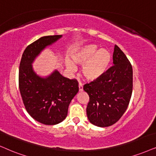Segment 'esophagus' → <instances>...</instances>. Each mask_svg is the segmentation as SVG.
<instances>
[{
    "label": "esophagus",
    "mask_w": 156,
    "mask_h": 156,
    "mask_svg": "<svg viewBox=\"0 0 156 156\" xmlns=\"http://www.w3.org/2000/svg\"><path fill=\"white\" fill-rule=\"evenodd\" d=\"M78 88H79L80 92H82L83 90V85L81 83H79V84H78Z\"/></svg>",
    "instance_id": "obj_1"
}]
</instances>
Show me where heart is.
<instances>
[{
  "label": "heart",
  "mask_w": 156,
  "mask_h": 156,
  "mask_svg": "<svg viewBox=\"0 0 156 156\" xmlns=\"http://www.w3.org/2000/svg\"><path fill=\"white\" fill-rule=\"evenodd\" d=\"M75 64L83 66V76L88 80L94 81L105 73L112 61V55L106 49L98 50L94 44H88L79 47L72 55ZM66 67L70 71L76 70V66L70 60L66 61Z\"/></svg>",
  "instance_id": "obj_1"
}]
</instances>
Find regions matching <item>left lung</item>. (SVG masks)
Listing matches in <instances>:
<instances>
[{
  "label": "left lung",
  "mask_w": 156,
  "mask_h": 156,
  "mask_svg": "<svg viewBox=\"0 0 156 156\" xmlns=\"http://www.w3.org/2000/svg\"><path fill=\"white\" fill-rule=\"evenodd\" d=\"M113 64L101 78L83 86L89 96L88 119L100 127L114 125L122 117L133 92V68L117 45L114 46Z\"/></svg>",
  "instance_id": "left-lung-1"
}]
</instances>
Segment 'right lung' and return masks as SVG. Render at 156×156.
<instances>
[{
    "mask_svg": "<svg viewBox=\"0 0 156 156\" xmlns=\"http://www.w3.org/2000/svg\"><path fill=\"white\" fill-rule=\"evenodd\" d=\"M62 37H42L29 44L19 66V90L26 109L33 119L47 125H57L66 119L69 104L78 92V81L62 76L58 70L42 77L33 68L39 54Z\"/></svg>",
    "mask_w": 156,
    "mask_h": 156,
    "instance_id": "obj_1",
    "label": "right lung"
}]
</instances>
